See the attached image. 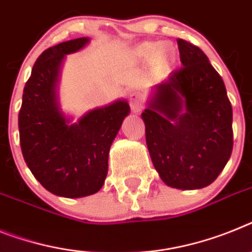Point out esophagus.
Listing matches in <instances>:
<instances>
[{
    "instance_id": "34e87169",
    "label": "esophagus",
    "mask_w": 252,
    "mask_h": 252,
    "mask_svg": "<svg viewBox=\"0 0 252 252\" xmlns=\"http://www.w3.org/2000/svg\"><path fill=\"white\" fill-rule=\"evenodd\" d=\"M129 105L132 107L133 113H139L143 110V101L142 97L138 94H129Z\"/></svg>"
}]
</instances>
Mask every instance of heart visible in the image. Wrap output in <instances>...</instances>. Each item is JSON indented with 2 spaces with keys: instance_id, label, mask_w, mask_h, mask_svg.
<instances>
[{
  "instance_id": "b5f03b06",
  "label": "heart",
  "mask_w": 252,
  "mask_h": 252,
  "mask_svg": "<svg viewBox=\"0 0 252 252\" xmlns=\"http://www.w3.org/2000/svg\"><path fill=\"white\" fill-rule=\"evenodd\" d=\"M139 54L141 56L145 59H149L152 60L158 56V60L160 61V64L162 66H168V65H172L174 63L175 55L174 51L172 50L168 46H164V47L160 50V44L158 43H146L143 44L142 47L139 48Z\"/></svg>"
}]
</instances>
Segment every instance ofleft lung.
Masks as SVG:
<instances>
[{
    "instance_id": "obj_1",
    "label": "left lung",
    "mask_w": 252,
    "mask_h": 252,
    "mask_svg": "<svg viewBox=\"0 0 252 252\" xmlns=\"http://www.w3.org/2000/svg\"><path fill=\"white\" fill-rule=\"evenodd\" d=\"M182 66L155 86L142 113L152 164L166 186L211 185L233 149L232 105L221 77L202 50L177 39Z\"/></svg>"
}]
</instances>
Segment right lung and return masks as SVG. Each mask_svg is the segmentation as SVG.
<instances>
[{
	"instance_id": "add662e5",
	"label": "right lung",
	"mask_w": 252,
	"mask_h": 252,
	"mask_svg": "<svg viewBox=\"0 0 252 252\" xmlns=\"http://www.w3.org/2000/svg\"><path fill=\"white\" fill-rule=\"evenodd\" d=\"M88 42L77 38L43 51L25 83L19 111L20 147L32 174L51 193L69 198L100 191L111 143L130 111L126 101L118 100L91 110L74 124L63 114L58 97L61 64L65 55Z\"/></svg>"
}]
</instances>
